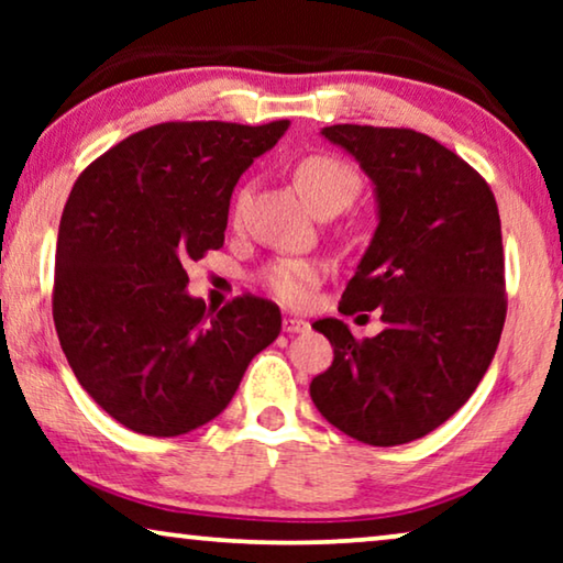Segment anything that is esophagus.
<instances>
[{
  "mask_svg": "<svg viewBox=\"0 0 563 563\" xmlns=\"http://www.w3.org/2000/svg\"><path fill=\"white\" fill-rule=\"evenodd\" d=\"M282 328H284V333H305V330H310V322L302 320V318H291V314H287V318L282 320Z\"/></svg>",
  "mask_w": 563,
  "mask_h": 563,
  "instance_id": "obj_1",
  "label": "esophagus"
}]
</instances>
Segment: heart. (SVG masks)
Here are the masks:
<instances>
[{
    "label": "heart",
    "mask_w": 563,
    "mask_h": 563,
    "mask_svg": "<svg viewBox=\"0 0 563 563\" xmlns=\"http://www.w3.org/2000/svg\"><path fill=\"white\" fill-rule=\"evenodd\" d=\"M297 187L314 212L328 210V207H349L361 189L358 172L349 161L330 156V153H312L305 156L295 168ZM245 202V191L235 199V218L241 214ZM325 279V266L312 258H279L272 261L261 272V284L276 302L287 307H305L310 302L314 289Z\"/></svg>",
    "instance_id": "b5f03b06"
}]
</instances>
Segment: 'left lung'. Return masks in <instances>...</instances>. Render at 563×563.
<instances>
[{
    "instance_id": "1",
    "label": "left lung",
    "mask_w": 563,
    "mask_h": 563,
    "mask_svg": "<svg viewBox=\"0 0 563 563\" xmlns=\"http://www.w3.org/2000/svg\"><path fill=\"white\" fill-rule=\"evenodd\" d=\"M322 135L376 187L379 228L341 310L379 307L384 330L358 341L341 320L314 322L333 364L310 397L345 435L402 445L443 426L495 358L507 314L497 202L479 172L418 130L330 125Z\"/></svg>"
}]
</instances>
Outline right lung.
<instances>
[{
    "mask_svg": "<svg viewBox=\"0 0 563 563\" xmlns=\"http://www.w3.org/2000/svg\"><path fill=\"white\" fill-rule=\"evenodd\" d=\"M289 128L161 122L102 153L60 214L53 322L68 366L122 426L174 438L225 410L282 330L256 295L207 310L187 264L225 243L235 181Z\"/></svg>",
    "mask_w": 563,
    "mask_h": 563,
    "instance_id": "right-lung-1",
    "label": "right lung"
}]
</instances>
